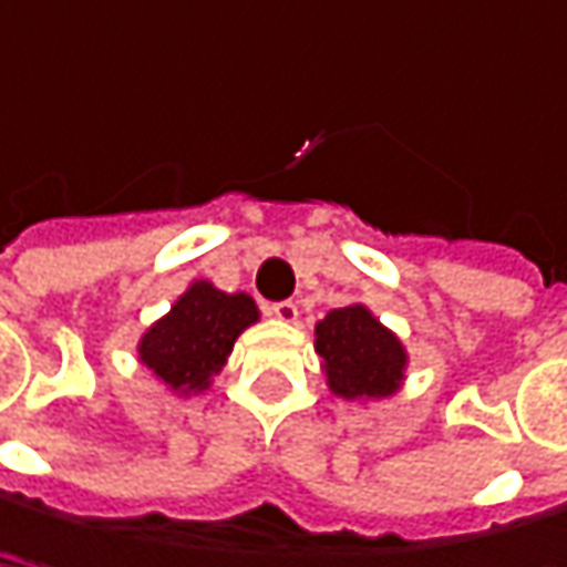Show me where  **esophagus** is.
<instances>
[{"instance_id": "esophagus-1", "label": "esophagus", "mask_w": 567, "mask_h": 567, "mask_svg": "<svg viewBox=\"0 0 567 567\" xmlns=\"http://www.w3.org/2000/svg\"><path fill=\"white\" fill-rule=\"evenodd\" d=\"M269 315L279 318L282 324H295L298 321V305L295 301H276V305H269Z\"/></svg>"}]
</instances>
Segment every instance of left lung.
I'll return each mask as SVG.
<instances>
[{"label": "left lung", "instance_id": "1", "mask_svg": "<svg viewBox=\"0 0 567 567\" xmlns=\"http://www.w3.org/2000/svg\"><path fill=\"white\" fill-rule=\"evenodd\" d=\"M315 351L328 391L344 400L394 396L406 371V348L368 305H344L315 324Z\"/></svg>", "mask_w": 567, "mask_h": 567}]
</instances>
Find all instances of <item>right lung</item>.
I'll return each mask as SVG.
<instances>
[{"instance_id":"add662e5","label":"right lung","mask_w":567,"mask_h":567,"mask_svg":"<svg viewBox=\"0 0 567 567\" xmlns=\"http://www.w3.org/2000/svg\"><path fill=\"white\" fill-rule=\"evenodd\" d=\"M259 321V308L246 291H219L196 279L137 341L141 364L173 394L209 391L213 378L226 368L236 338Z\"/></svg>"}]
</instances>
